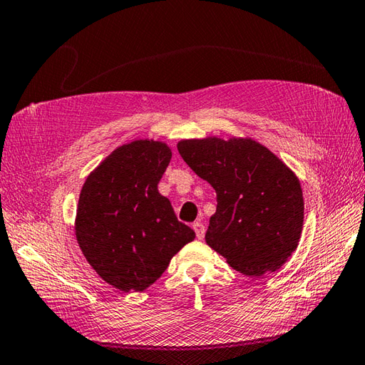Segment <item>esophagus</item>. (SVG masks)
Segmentation results:
<instances>
[{"label": "esophagus", "instance_id": "obj_1", "mask_svg": "<svg viewBox=\"0 0 365 365\" xmlns=\"http://www.w3.org/2000/svg\"><path fill=\"white\" fill-rule=\"evenodd\" d=\"M192 228H194V232H196L197 240H203V236H205V225H203L202 222H194Z\"/></svg>", "mask_w": 365, "mask_h": 365}]
</instances>
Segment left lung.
Returning <instances> with one entry per match:
<instances>
[{
  "mask_svg": "<svg viewBox=\"0 0 365 365\" xmlns=\"http://www.w3.org/2000/svg\"><path fill=\"white\" fill-rule=\"evenodd\" d=\"M179 154L216 191L205 241L249 277L275 272L297 249L302 186L289 168L252 138L182 140Z\"/></svg>",
  "mask_w": 365,
  "mask_h": 365,
  "instance_id": "8db88e82",
  "label": "left lung"
}]
</instances>
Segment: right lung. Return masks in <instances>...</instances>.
Returning a JSON list of instances; mask_svg holds the SVG:
<instances>
[{"instance_id":"1","label":"right lung","mask_w":365,"mask_h":365,"mask_svg":"<svg viewBox=\"0 0 365 365\" xmlns=\"http://www.w3.org/2000/svg\"><path fill=\"white\" fill-rule=\"evenodd\" d=\"M171 157L162 141L123 144L81 190L74 225L79 247L98 275L120 291L146 289L196 238L158 192Z\"/></svg>"}]
</instances>
